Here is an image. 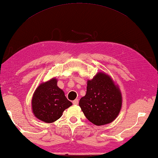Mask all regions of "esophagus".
Returning a JSON list of instances; mask_svg holds the SVG:
<instances>
[{"instance_id": "obj_1", "label": "esophagus", "mask_w": 158, "mask_h": 158, "mask_svg": "<svg viewBox=\"0 0 158 158\" xmlns=\"http://www.w3.org/2000/svg\"><path fill=\"white\" fill-rule=\"evenodd\" d=\"M78 99H75V100L73 101V105H77V104H78Z\"/></svg>"}]
</instances>
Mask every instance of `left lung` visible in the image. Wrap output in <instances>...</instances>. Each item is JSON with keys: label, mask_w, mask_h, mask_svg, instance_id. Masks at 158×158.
Instances as JSON below:
<instances>
[{"label": "left lung", "mask_w": 158, "mask_h": 158, "mask_svg": "<svg viewBox=\"0 0 158 158\" xmlns=\"http://www.w3.org/2000/svg\"><path fill=\"white\" fill-rule=\"evenodd\" d=\"M122 105L119 88L108 75L99 72L91 81H87V93L79 106L86 118L96 126L112 122Z\"/></svg>", "instance_id": "1"}]
</instances>
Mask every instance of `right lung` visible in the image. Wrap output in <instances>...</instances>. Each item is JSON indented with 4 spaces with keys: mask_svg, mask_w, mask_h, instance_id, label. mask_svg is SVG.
Returning <instances> with one entry per match:
<instances>
[{
    "mask_svg": "<svg viewBox=\"0 0 158 158\" xmlns=\"http://www.w3.org/2000/svg\"><path fill=\"white\" fill-rule=\"evenodd\" d=\"M57 79L52 78L40 84L32 96L33 114L45 123L57 120L62 117L63 112L72 105L63 91L57 87Z\"/></svg>",
    "mask_w": 158,
    "mask_h": 158,
    "instance_id": "1",
    "label": "right lung"
}]
</instances>
